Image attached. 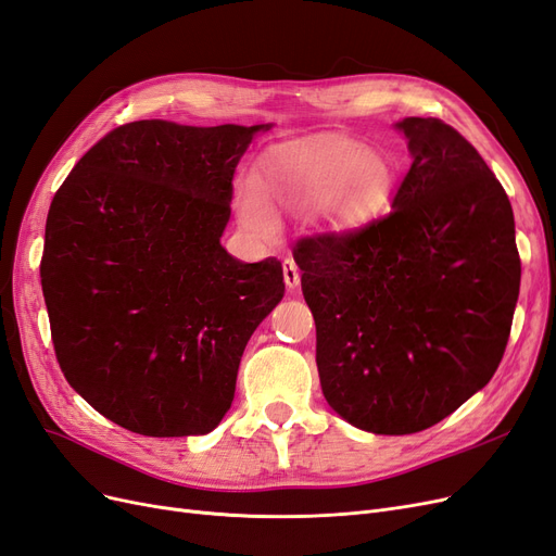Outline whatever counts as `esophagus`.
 Here are the masks:
<instances>
[{
	"label": "esophagus",
	"instance_id": "34e87169",
	"mask_svg": "<svg viewBox=\"0 0 556 556\" xmlns=\"http://www.w3.org/2000/svg\"><path fill=\"white\" fill-rule=\"evenodd\" d=\"M283 283H286V289H289V291H295L300 286V270H298V265H295L293 258L283 261Z\"/></svg>",
	"mask_w": 556,
	"mask_h": 556
}]
</instances>
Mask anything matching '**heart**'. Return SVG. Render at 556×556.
<instances>
[{
    "label": "heart",
    "instance_id": "heart-1",
    "mask_svg": "<svg viewBox=\"0 0 556 556\" xmlns=\"http://www.w3.org/2000/svg\"><path fill=\"white\" fill-rule=\"evenodd\" d=\"M392 189L395 168L383 152L344 134H312L261 154L254 177L236 189V212L256 240L277 238V207L309 210L320 230L349 236L379 217Z\"/></svg>",
    "mask_w": 556,
    "mask_h": 556
}]
</instances>
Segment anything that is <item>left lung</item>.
Segmentation results:
<instances>
[{
	"mask_svg": "<svg viewBox=\"0 0 556 556\" xmlns=\"http://www.w3.org/2000/svg\"><path fill=\"white\" fill-rule=\"evenodd\" d=\"M395 129L414 161L392 212L293 252L328 404L390 437L441 422L490 383L522 275L510 201L471 142L437 117Z\"/></svg>",
	"mask_w": 556,
	"mask_h": 556,
	"instance_id": "obj_1",
	"label": "left lung"
}]
</instances>
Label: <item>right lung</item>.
<instances>
[{
	"mask_svg": "<svg viewBox=\"0 0 556 556\" xmlns=\"http://www.w3.org/2000/svg\"><path fill=\"white\" fill-rule=\"evenodd\" d=\"M270 129L124 124L50 203L41 286L58 363L129 432H212L236 397L249 337L283 298L277 258L242 263L222 247L232 175Z\"/></svg>",
	"mask_w": 556,
	"mask_h": 556,
	"instance_id": "1",
	"label": "right lung"
}]
</instances>
